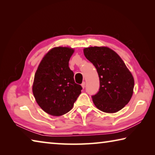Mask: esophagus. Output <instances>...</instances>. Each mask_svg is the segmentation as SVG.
<instances>
[{"label":"esophagus","instance_id":"34e87169","mask_svg":"<svg viewBox=\"0 0 155 155\" xmlns=\"http://www.w3.org/2000/svg\"><path fill=\"white\" fill-rule=\"evenodd\" d=\"M81 86H82V87L84 89L85 87V82H83L82 84H81Z\"/></svg>","mask_w":155,"mask_h":155}]
</instances>
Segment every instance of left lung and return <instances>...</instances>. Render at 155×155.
I'll return each instance as SVG.
<instances>
[{"label": "left lung", "mask_w": 155, "mask_h": 155, "mask_svg": "<svg viewBox=\"0 0 155 155\" xmlns=\"http://www.w3.org/2000/svg\"><path fill=\"white\" fill-rule=\"evenodd\" d=\"M83 52L100 80L98 91L91 96L95 106L105 113L121 110L130 101L134 88V79L124 61L107 47H89Z\"/></svg>", "instance_id": "8db88e82"}]
</instances>
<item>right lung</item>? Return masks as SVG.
I'll return each instance as SVG.
<instances>
[{
	"instance_id": "obj_1",
	"label": "right lung",
	"mask_w": 155,
	"mask_h": 155,
	"mask_svg": "<svg viewBox=\"0 0 155 155\" xmlns=\"http://www.w3.org/2000/svg\"><path fill=\"white\" fill-rule=\"evenodd\" d=\"M74 50L56 47L44 57L35 72L33 85L34 97L47 114L59 116L72 109L81 93V85L74 82L69 68Z\"/></svg>"
}]
</instances>
